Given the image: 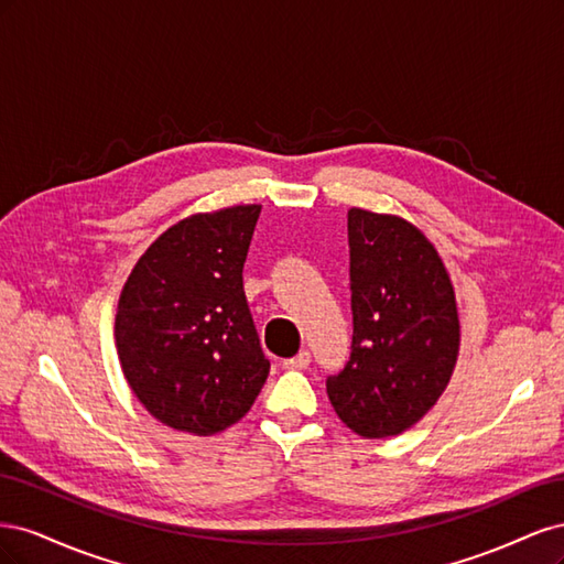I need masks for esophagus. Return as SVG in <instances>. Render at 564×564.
I'll return each instance as SVG.
<instances>
[{"mask_svg": "<svg viewBox=\"0 0 564 564\" xmlns=\"http://www.w3.org/2000/svg\"><path fill=\"white\" fill-rule=\"evenodd\" d=\"M308 365H311V352L308 350H301L299 355L289 357V360L282 362L284 369H308Z\"/></svg>", "mask_w": 564, "mask_h": 564, "instance_id": "1", "label": "esophagus"}]
</instances>
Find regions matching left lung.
Here are the masks:
<instances>
[{
  "instance_id": "obj_1",
  "label": "left lung",
  "mask_w": 564,
  "mask_h": 564,
  "mask_svg": "<svg viewBox=\"0 0 564 564\" xmlns=\"http://www.w3.org/2000/svg\"><path fill=\"white\" fill-rule=\"evenodd\" d=\"M352 352L327 379L336 416L367 440L416 425L447 390L460 322L435 245L398 214L348 209Z\"/></svg>"
}]
</instances>
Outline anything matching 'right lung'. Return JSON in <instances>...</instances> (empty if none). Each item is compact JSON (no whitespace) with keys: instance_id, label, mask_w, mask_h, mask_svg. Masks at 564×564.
Segmentation results:
<instances>
[{"instance_id":"1","label":"right lung","mask_w":564,"mask_h":564,"mask_svg":"<svg viewBox=\"0 0 564 564\" xmlns=\"http://www.w3.org/2000/svg\"><path fill=\"white\" fill-rule=\"evenodd\" d=\"M261 204L199 212L135 261L115 315V348L139 402L169 429L216 435L247 416L270 362L242 289Z\"/></svg>"}]
</instances>
